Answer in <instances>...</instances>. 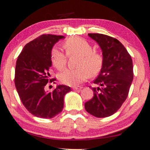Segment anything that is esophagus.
I'll list each match as a JSON object with an SVG mask.
<instances>
[{"mask_svg": "<svg viewBox=\"0 0 150 150\" xmlns=\"http://www.w3.org/2000/svg\"><path fill=\"white\" fill-rule=\"evenodd\" d=\"M82 88V87L81 86H75V87H73V89L75 91H77V90H81V89Z\"/></svg>", "mask_w": 150, "mask_h": 150, "instance_id": "obj_1", "label": "esophagus"}]
</instances>
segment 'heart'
I'll return each instance as SVG.
<instances>
[{
  "mask_svg": "<svg viewBox=\"0 0 150 150\" xmlns=\"http://www.w3.org/2000/svg\"><path fill=\"white\" fill-rule=\"evenodd\" d=\"M69 57L79 55L77 69H66L59 75V80L69 86H76L84 81L91 75H96L102 70L104 57L102 53L94 51L91 43L80 37H71L63 43ZM52 65L59 71L64 69L67 63V56L57 48H53L50 53Z\"/></svg>",
  "mask_w": 150,
  "mask_h": 150,
  "instance_id": "heart-1",
  "label": "heart"
}]
</instances>
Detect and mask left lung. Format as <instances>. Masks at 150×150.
I'll return each mask as SVG.
<instances>
[{
	"label": "left lung",
	"instance_id": "left-lung-1",
	"mask_svg": "<svg viewBox=\"0 0 150 150\" xmlns=\"http://www.w3.org/2000/svg\"><path fill=\"white\" fill-rule=\"evenodd\" d=\"M102 51L104 64L93 81V97L85 103L87 112L98 117L113 115L127 98L134 78L132 57L115 38L98 33H89Z\"/></svg>",
	"mask_w": 150,
	"mask_h": 150
}]
</instances>
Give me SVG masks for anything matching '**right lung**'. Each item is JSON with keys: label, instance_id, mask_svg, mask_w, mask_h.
I'll return each instance as SVG.
<instances>
[{"label": "right lung", "instance_id": "obj_1", "mask_svg": "<svg viewBox=\"0 0 150 150\" xmlns=\"http://www.w3.org/2000/svg\"><path fill=\"white\" fill-rule=\"evenodd\" d=\"M64 36L42 35L28 43L16 60L14 82L23 105L30 113L41 118H52L62 112L64 98L71 91L58 85L51 92L45 91L52 66L50 53L54 43Z\"/></svg>", "mask_w": 150, "mask_h": 150}]
</instances>
